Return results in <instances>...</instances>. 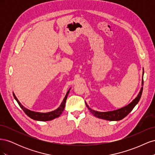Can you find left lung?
<instances>
[{
    "instance_id": "8db88e82",
    "label": "left lung",
    "mask_w": 155,
    "mask_h": 155,
    "mask_svg": "<svg viewBox=\"0 0 155 155\" xmlns=\"http://www.w3.org/2000/svg\"><path fill=\"white\" fill-rule=\"evenodd\" d=\"M143 79L142 78V87L140 89V91L138 96L136 97L134 100H133L132 102H130L129 104L126 105L121 109H117L115 110L112 111H108V112H98L94 110L91 109L88 105L85 102L86 106L88 109V110L91 111V113L97 118H100V119H104L106 120H109V121H119L124 118L125 116H127L130 112L132 111V110L134 109V107L137 105V104L140 101V97H141L142 91H143Z\"/></svg>"
}]
</instances>
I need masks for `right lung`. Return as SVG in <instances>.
<instances>
[{"label": "right lung", "instance_id": "1", "mask_svg": "<svg viewBox=\"0 0 155 155\" xmlns=\"http://www.w3.org/2000/svg\"><path fill=\"white\" fill-rule=\"evenodd\" d=\"M70 88L68 91L66 96L64 97V99L62 101L61 104L60 106L57 109H55L53 111L48 112H35V111H32L29 109H26L24 106H23L19 101L18 100L17 97L15 96V94L13 92V94L14 96V98H15V100L17 101L18 104L19 105L21 109L23 110L26 114L27 116H28L30 118H31L33 120H37V121H50V120H52L56 118H58V117L62 114V112L64 109L65 107V103H66V100L67 99V96L69 94Z\"/></svg>", "mask_w": 155, "mask_h": 155}]
</instances>
